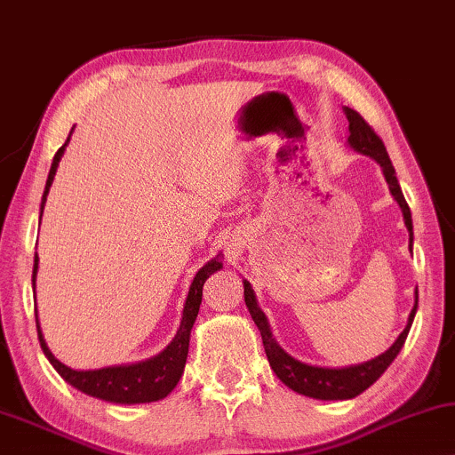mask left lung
I'll return each mask as SVG.
<instances>
[{
  "label": "left lung",
  "instance_id": "obj_1",
  "mask_svg": "<svg viewBox=\"0 0 455 455\" xmlns=\"http://www.w3.org/2000/svg\"><path fill=\"white\" fill-rule=\"evenodd\" d=\"M345 116H347L349 122V137H347V145L357 151L359 155H365V157L374 159L379 167H382L384 180L388 184V189L392 194V198L396 200V204L403 210V219H404V227L409 230V249L412 253V219H411V208L406 204L401 184L396 180V172L392 167V161L386 153V147L382 139L378 137L368 122H365L355 110L345 106L343 108ZM243 288H245V304L251 313V318H253L257 329H259L261 339H263V347H266V355L267 362L271 365V370L275 371V376L282 379L288 388H292L298 395L316 398V401H349V398H355L357 395H362L363 390H368L376 379L388 370V365L395 362V357L401 354L403 345L406 341V335H409L411 324L415 321L417 315V304H419V292L415 290V307H412L409 321H406V327L403 329V333L396 337V341L390 345L388 349L384 351L382 355H378L370 362L363 363H355V365H345V368H323V365H310L304 363L300 359L292 357L286 354L280 345H277L275 337L271 335L267 316L263 315V310L257 304V298L253 288L247 280H243Z\"/></svg>",
  "mask_w": 455,
  "mask_h": 455
}]
</instances>
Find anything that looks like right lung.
Wrapping results in <instances>:
<instances>
[{"label":"right lung","instance_id":"right-lung-1","mask_svg":"<svg viewBox=\"0 0 455 455\" xmlns=\"http://www.w3.org/2000/svg\"><path fill=\"white\" fill-rule=\"evenodd\" d=\"M73 134V128L67 137L65 145L59 148L54 155L49 180H46L43 202H40V219H43V210L46 204V196L51 192L54 173H57L59 161L63 157L67 145H69ZM222 253H219L214 259H210L204 267L198 269L194 275V282L189 283V292L186 296L184 313H181V323L172 343L167 345L161 354L145 359V362L137 363H122V365H110V368L100 370H73L69 365L60 363L52 351L46 345L43 331H40L38 313L36 315V329H38V341L43 347L44 355L52 363V368L59 371L65 382H69L73 388H77L87 396L100 398V401L114 403V404H140V403H155L165 398L175 386H178L181 374H184L186 359H188V347H189V333L198 316L200 304H202V288L214 271L222 267ZM36 274H38V255H34V269H32V288H36Z\"/></svg>","mask_w":455,"mask_h":455}]
</instances>
